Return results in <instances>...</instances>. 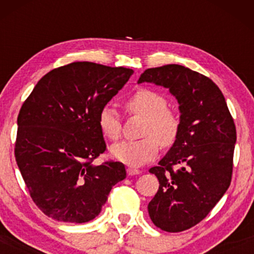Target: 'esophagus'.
Masks as SVG:
<instances>
[{
  "mask_svg": "<svg viewBox=\"0 0 254 254\" xmlns=\"http://www.w3.org/2000/svg\"><path fill=\"white\" fill-rule=\"evenodd\" d=\"M127 174H129V176H136V174L141 173V171L137 170V168H133V167H127Z\"/></svg>",
  "mask_w": 254,
  "mask_h": 254,
  "instance_id": "obj_1",
  "label": "esophagus"
}]
</instances>
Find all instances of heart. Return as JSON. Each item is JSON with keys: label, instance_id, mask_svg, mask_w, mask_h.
<instances>
[{"label": "heart", "instance_id": "b5f03b06", "mask_svg": "<svg viewBox=\"0 0 254 254\" xmlns=\"http://www.w3.org/2000/svg\"><path fill=\"white\" fill-rule=\"evenodd\" d=\"M164 95L148 88L136 90L125 101V109L131 115L144 118L143 138L133 142H121L112 145L111 154L118 161L131 166H141L157 155L159 144L171 147L176 142L180 121L173 110L168 109ZM99 127L107 138L117 141L122 135V123L115 109L106 106L99 113Z\"/></svg>", "mask_w": 254, "mask_h": 254}]
</instances>
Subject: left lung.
Returning a JSON list of instances; mask_svg holds the SVG:
<instances>
[{
	"mask_svg": "<svg viewBox=\"0 0 254 254\" xmlns=\"http://www.w3.org/2000/svg\"><path fill=\"white\" fill-rule=\"evenodd\" d=\"M137 82L168 88L179 104L176 142L149 170L160 186L148 212L157 228L183 232L199 223L228 190L237 142L234 121L216 84L186 66L147 69Z\"/></svg>",
	"mask_w": 254,
	"mask_h": 254,
	"instance_id": "left-lung-1",
	"label": "left lung"
}]
</instances>
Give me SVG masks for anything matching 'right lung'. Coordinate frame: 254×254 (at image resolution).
I'll use <instances>...</instances> for the list:
<instances>
[{"instance_id":"right-lung-1","label":"right lung","mask_w":254,"mask_h":254,"mask_svg":"<svg viewBox=\"0 0 254 254\" xmlns=\"http://www.w3.org/2000/svg\"><path fill=\"white\" fill-rule=\"evenodd\" d=\"M132 72L92 62L66 64L44 75L22 104L15 160L32 199L49 217L88 222L127 177L122 162L93 161L106 150L99 113Z\"/></svg>"}]
</instances>
